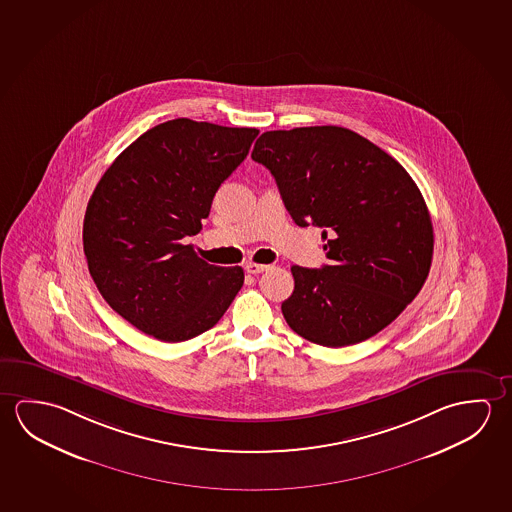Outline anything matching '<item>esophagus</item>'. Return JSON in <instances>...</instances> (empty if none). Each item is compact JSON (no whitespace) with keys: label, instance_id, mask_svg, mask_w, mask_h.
<instances>
[{"label":"esophagus","instance_id":"1","mask_svg":"<svg viewBox=\"0 0 512 512\" xmlns=\"http://www.w3.org/2000/svg\"><path fill=\"white\" fill-rule=\"evenodd\" d=\"M244 269L250 273V275H259L262 271H268V266H264V264H255V262H248Z\"/></svg>","mask_w":512,"mask_h":512}]
</instances>
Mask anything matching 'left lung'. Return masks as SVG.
<instances>
[{"label": "left lung", "instance_id": "8db88e82", "mask_svg": "<svg viewBox=\"0 0 512 512\" xmlns=\"http://www.w3.org/2000/svg\"><path fill=\"white\" fill-rule=\"evenodd\" d=\"M252 159L271 171L298 227L323 228L330 264L293 266L287 325L310 343H362L402 314L434 252L427 203L386 151L343 126L271 130Z\"/></svg>", "mask_w": 512, "mask_h": 512}]
</instances>
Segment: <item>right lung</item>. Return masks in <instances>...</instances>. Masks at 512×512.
Instances as JSON below:
<instances>
[{"label": "right lung", "mask_w": 512, "mask_h": 512, "mask_svg": "<svg viewBox=\"0 0 512 512\" xmlns=\"http://www.w3.org/2000/svg\"><path fill=\"white\" fill-rule=\"evenodd\" d=\"M257 128L178 118L119 153L84 219L89 273L105 302L144 334L180 343L214 327L243 287V268L200 259L214 194L248 155Z\"/></svg>", "instance_id": "right-lung-1"}]
</instances>
